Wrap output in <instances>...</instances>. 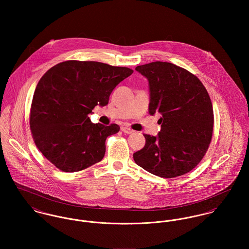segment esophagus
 Here are the masks:
<instances>
[{
	"label": "esophagus",
	"mask_w": 249,
	"mask_h": 249,
	"mask_svg": "<svg viewBox=\"0 0 249 249\" xmlns=\"http://www.w3.org/2000/svg\"><path fill=\"white\" fill-rule=\"evenodd\" d=\"M121 130H122L124 133H125V134H131V133L133 132V130L130 129V128H128L127 126H122V127H121Z\"/></svg>",
	"instance_id": "esophagus-1"
}]
</instances>
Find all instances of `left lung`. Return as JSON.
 I'll return each instance as SVG.
<instances>
[{
    "mask_svg": "<svg viewBox=\"0 0 249 249\" xmlns=\"http://www.w3.org/2000/svg\"><path fill=\"white\" fill-rule=\"evenodd\" d=\"M148 80V113H160L157 136L144 134L145 144L133 154L146 172L173 178L192 171L205 155L212 139L213 113L207 90L190 71L169 62L137 66Z\"/></svg>",
    "mask_w": 249,
    "mask_h": 249,
    "instance_id": "obj_1",
    "label": "left lung"
}]
</instances>
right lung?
I'll return each instance as SVG.
<instances>
[{"label": "right lung", "instance_id": "add662e5", "mask_svg": "<svg viewBox=\"0 0 249 249\" xmlns=\"http://www.w3.org/2000/svg\"><path fill=\"white\" fill-rule=\"evenodd\" d=\"M133 71L97 61L68 60L56 64L36 86L30 124L36 146L57 169L82 171L106 153L107 137L120 126L93 124L88 115L108 105L113 89Z\"/></svg>", "mask_w": 249, "mask_h": 249}]
</instances>
